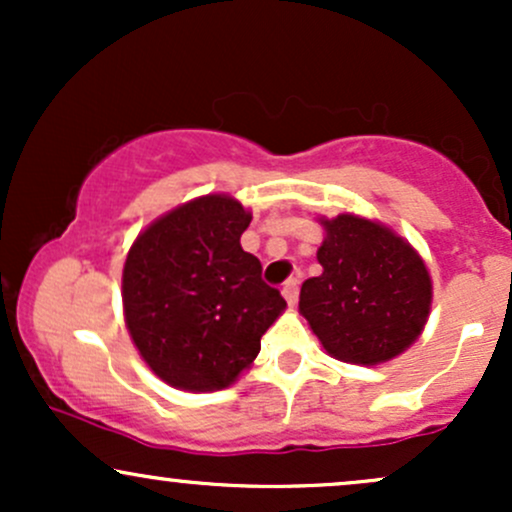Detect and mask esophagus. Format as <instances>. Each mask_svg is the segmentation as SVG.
I'll return each mask as SVG.
<instances>
[{"instance_id":"esophagus-1","label":"esophagus","mask_w":512,"mask_h":512,"mask_svg":"<svg viewBox=\"0 0 512 512\" xmlns=\"http://www.w3.org/2000/svg\"><path fill=\"white\" fill-rule=\"evenodd\" d=\"M281 293H284L286 303L296 305L298 301V279H289L284 286H281Z\"/></svg>"}]
</instances>
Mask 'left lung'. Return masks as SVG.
Listing matches in <instances>:
<instances>
[{
	"mask_svg": "<svg viewBox=\"0 0 512 512\" xmlns=\"http://www.w3.org/2000/svg\"><path fill=\"white\" fill-rule=\"evenodd\" d=\"M322 274L303 281L298 310L337 361L378 366L424 332L433 284L424 257L385 223L358 214L320 216Z\"/></svg>",
	"mask_w": 512,
	"mask_h": 512,
	"instance_id": "left-lung-1",
	"label": "left lung"
}]
</instances>
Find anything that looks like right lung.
Wrapping results in <instances>:
<instances>
[{"label": "right lung", "instance_id": "right-lung-1", "mask_svg": "<svg viewBox=\"0 0 512 512\" xmlns=\"http://www.w3.org/2000/svg\"><path fill=\"white\" fill-rule=\"evenodd\" d=\"M252 214L231 195H204L139 233L122 269L125 325L139 356L170 387L236 383L284 313L262 264L240 248Z\"/></svg>", "mask_w": 512, "mask_h": 512}]
</instances>
